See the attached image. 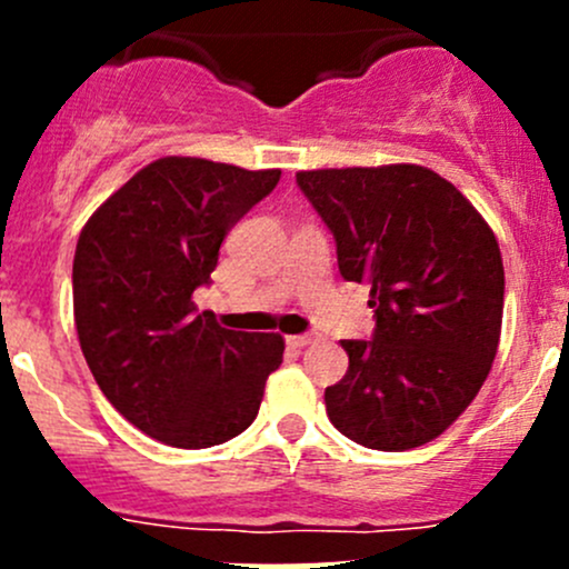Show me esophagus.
Here are the masks:
<instances>
[{
  "label": "esophagus",
  "instance_id": "1",
  "mask_svg": "<svg viewBox=\"0 0 569 569\" xmlns=\"http://www.w3.org/2000/svg\"><path fill=\"white\" fill-rule=\"evenodd\" d=\"M289 343L291 347H311L317 343V336H289Z\"/></svg>",
  "mask_w": 569,
  "mask_h": 569
}]
</instances>
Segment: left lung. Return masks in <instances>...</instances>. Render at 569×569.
Here are the masks:
<instances>
[{"label": "left lung", "instance_id": "left-lung-1", "mask_svg": "<svg viewBox=\"0 0 569 569\" xmlns=\"http://www.w3.org/2000/svg\"><path fill=\"white\" fill-rule=\"evenodd\" d=\"M343 280L371 286V341L325 391L332 427L377 451L443 435L485 386L501 341L503 261L485 217L421 164L300 170Z\"/></svg>", "mask_w": 569, "mask_h": 569}]
</instances>
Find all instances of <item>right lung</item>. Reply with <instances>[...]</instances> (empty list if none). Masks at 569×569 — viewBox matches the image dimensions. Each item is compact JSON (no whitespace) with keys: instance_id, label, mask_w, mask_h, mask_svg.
I'll use <instances>...</instances> for the list:
<instances>
[{"instance_id":"obj_1","label":"right lung","mask_w":569,"mask_h":569,"mask_svg":"<svg viewBox=\"0 0 569 569\" xmlns=\"http://www.w3.org/2000/svg\"><path fill=\"white\" fill-rule=\"evenodd\" d=\"M280 170L198 157L146 164L84 222L73 256L79 347L114 410L176 449H209L256 421L283 336L198 313L226 233Z\"/></svg>"}]
</instances>
